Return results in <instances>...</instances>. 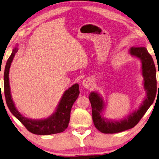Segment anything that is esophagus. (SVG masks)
Here are the masks:
<instances>
[{"label":"esophagus","mask_w":159,"mask_h":159,"mask_svg":"<svg viewBox=\"0 0 159 159\" xmlns=\"http://www.w3.org/2000/svg\"><path fill=\"white\" fill-rule=\"evenodd\" d=\"M82 85L85 87V88L88 89L92 86V81L89 78H85L82 82Z\"/></svg>","instance_id":"1"}]
</instances>
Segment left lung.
<instances>
[{
    "label": "left lung",
    "mask_w": 159,
    "mask_h": 159,
    "mask_svg": "<svg viewBox=\"0 0 159 159\" xmlns=\"http://www.w3.org/2000/svg\"><path fill=\"white\" fill-rule=\"evenodd\" d=\"M130 53L139 57L142 61L144 88L147 92L146 98L139 109L130 114L128 118L121 121H107L102 118L100 115L104 106L102 98L95 92L91 93L89 99L92 106L94 125L101 133H117L133 128L141 120L148 108L153 104L156 98L157 82L156 67L152 57L147 51L146 48L143 47H133L130 49Z\"/></svg>",
    "instance_id": "8db88e82"
}]
</instances>
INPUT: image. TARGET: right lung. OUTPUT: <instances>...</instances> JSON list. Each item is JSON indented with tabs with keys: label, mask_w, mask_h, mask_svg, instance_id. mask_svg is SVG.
Returning <instances> with one entry per match:
<instances>
[{
	"label": "right lung",
	"mask_w": 159,
	"mask_h": 159,
	"mask_svg": "<svg viewBox=\"0 0 159 159\" xmlns=\"http://www.w3.org/2000/svg\"><path fill=\"white\" fill-rule=\"evenodd\" d=\"M18 52L17 48L13 50L12 54L8 59L4 71V94L6 104L13 116L24 125L29 132L36 135H51L61 133L68 127L70 119V112L75 100L80 94L78 84H75L68 89L61 98L57 111L49 118L40 120L27 119L22 116L15 107L11 99L10 86H9L8 73L11 64L15 54Z\"/></svg>",
	"instance_id": "right-lung-1"
}]
</instances>
